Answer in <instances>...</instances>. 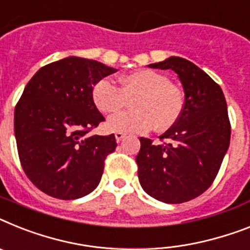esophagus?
Returning a JSON list of instances; mask_svg holds the SVG:
<instances>
[{
    "label": "esophagus",
    "mask_w": 250,
    "mask_h": 250,
    "mask_svg": "<svg viewBox=\"0 0 250 250\" xmlns=\"http://www.w3.org/2000/svg\"><path fill=\"white\" fill-rule=\"evenodd\" d=\"M115 140H117V142H121L122 140H123V138L125 137V133H121V132H117V133H115Z\"/></svg>",
    "instance_id": "obj_1"
}]
</instances>
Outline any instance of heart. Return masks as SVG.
Instances as JSON below:
<instances>
[{
    "instance_id": "b5f03b06",
    "label": "heart",
    "mask_w": 250,
    "mask_h": 250,
    "mask_svg": "<svg viewBox=\"0 0 250 250\" xmlns=\"http://www.w3.org/2000/svg\"><path fill=\"white\" fill-rule=\"evenodd\" d=\"M121 87L112 80L100 79L93 87V100L102 113L121 110L132 100L133 112L109 117L105 127L110 132L146 133L154 127L164 132L178 122L184 109V94L169 77L154 70H138L121 77Z\"/></svg>"
}]
</instances>
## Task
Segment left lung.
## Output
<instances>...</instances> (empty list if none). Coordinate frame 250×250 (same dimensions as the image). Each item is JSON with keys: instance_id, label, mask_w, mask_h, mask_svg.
Masks as SVG:
<instances>
[{"instance_id": "8db88e82", "label": "left lung", "mask_w": 250, "mask_h": 250, "mask_svg": "<svg viewBox=\"0 0 250 250\" xmlns=\"http://www.w3.org/2000/svg\"><path fill=\"white\" fill-rule=\"evenodd\" d=\"M151 68L173 70L184 89L178 122L160 136L140 138L138 179L147 194L165 203L196 198L213 183L230 145L231 125L221 87L190 61L170 57Z\"/></svg>"}]
</instances>
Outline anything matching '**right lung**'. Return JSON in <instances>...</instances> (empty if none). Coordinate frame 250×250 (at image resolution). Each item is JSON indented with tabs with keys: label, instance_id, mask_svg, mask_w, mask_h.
<instances>
[{
	"label": "right lung",
	"instance_id": "add662e5",
	"mask_svg": "<svg viewBox=\"0 0 250 250\" xmlns=\"http://www.w3.org/2000/svg\"><path fill=\"white\" fill-rule=\"evenodd\" d=\"M117 72L98 61L67 57L42 67L15 106L19 159L37 188L58 200L95 189L114 135H89L105 121L93 100L100 79Z\"/></svg>",
	"mask_w": 250,
	"mask_h": 250
}]
</instances>
